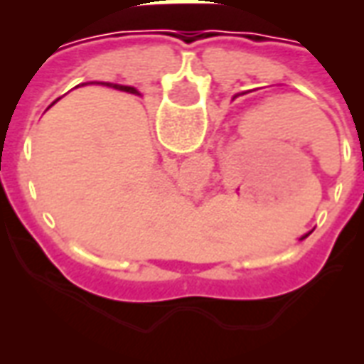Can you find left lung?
Returning <instances> with one entry per match:
<instances>
[{"instance_id": "1", "label": "left lung", "mask_w": 364, "mask_h": 364, "mask_svg": "<svg viewBox=\"0 0 364 364\" xmlns=\"http://www.w3.org/2000/svg\"><path fill=\"white\" fill-rule=\"evenodd\" d=\"M310 234H312V232H308V234H306V236H310ZM306 236H302V237H300V240H304Z\"/></svg>"}]
</instances>
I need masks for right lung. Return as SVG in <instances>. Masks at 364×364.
<instances>
[{"label": "right lung", "mask_w": 364, "mask_h": 364, "mask_svg": "<svg viewBox=\"0 0 364 364\" xmlns=\"http://www.w3.org/2000/svg\"><path fill=\"white\" fill-rule=\"evenodd\" d=\"M105 85H111V87H114V90L127 91V93H134V95H138V90H136V87H130V85H119V83H105ZM54 103H56V101H54Z\"/></svg>", "instance_id": "right-lung-1"}]
</instances>
